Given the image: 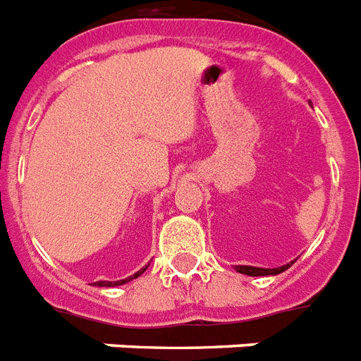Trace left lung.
<instances>
[{"label": "left lung", "mask_w": 361, "mask_h": 361, "mask_svg": "<svg viewBox=\"0 0 361 361\" xmlns=\"http://www.w3.org/2000/svg\"><path fill=\"white\" fill-rule=\"evenodd\" d=\"M291 264H293V262H291ZM291 264H286V266H281V267H273V269H269V267H252V266H234V269H236L238 273H241V275L267 276V275H281V273H284L288 267H291Z\"/></svg>", "instance_id": "left-lung-1"}]
</instances>
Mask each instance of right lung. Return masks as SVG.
Returning <instances> with one entry per match:
<instances>
[{
    "label": "right lung",
    "instance_id": "1",
    "mask_svg": "<svg viewBox=\"0 0 361 361\" xmlns=\"http://www.w3.org/2000/svg\"><path fill=\"white\" fill-rule=\"evenodd\" d=\"M149 267V264L145 267H142V269L140 271H136V273H134V275H130V276H127V279H123V281H116V282H109V281H99V282H94L95 286H99V288H112V286H121V284H127V282H130V281H134V279H138L140 275H142V273H144L145 269H147Z\"/></svg>",
    "mask_w": 361,
    "mask_h": 361
}]
</instances>
